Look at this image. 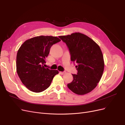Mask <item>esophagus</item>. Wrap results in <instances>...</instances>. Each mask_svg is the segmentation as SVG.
<instances>
[{
	"mask_svg": "<svg viewBox=\"0 0 125 125\" xmlns=\"http://www.w3.org/2000/svg\"><path fill=\"white\" fill-rule=\"evenodd\" d=\"M66 72L65 71H62V72H60V73H61V74H63L64 73H65Z\"/></svg>",
	"mask_w": 125,
	"mask_h": 125,
	"instance_id": "34e87169",
	"label": "esophagus"
}]
</instances>
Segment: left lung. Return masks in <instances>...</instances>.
<instances>
[{
    "label": "left lung",
    "instance_id": "left-lung-1",
    "mask_svg": "<svg viewBox=\"0 0 125 125\" xmlns=\"http://www.w3.org/2000/svg\"><path fill=\"white\" fill-rule=\"evenodd\" d=\"M69 49L71 61L77 64V73L67 84L71 91L84 95L95 88L103 74L104 62L101 48L89 37L80 33L59 36Z\"/></svg>",
    "mask_w": 125,
    "mask_h": 125
}]
</instances>
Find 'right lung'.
I'll return each mask as SVG.
<instances>
[{"label":"right lung","instance_id":"obj_1","mask_svg":"<svg viewBox=\"0 0 125 125\" xmlns=\"http://www.w3.org/2000/svg\"><path fill=\"white\" fill-rule=\"evenodd\" d=\"M60 41L56 36H36L25 41L19 49L17 73L22 83L31 91L39 93L47 89L58 73L57 70H50L44 66L51 47Z\"/></svg>","mask_w":125,"mask_h":125}]
</instances>
